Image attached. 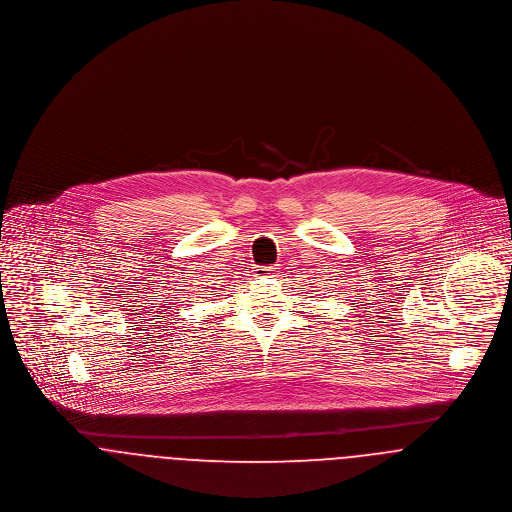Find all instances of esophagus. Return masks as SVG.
<instances>
[{
	"label": "esophagus",
	"instance_id": "obj_1",
	"mask_svg": "<svg viewBox=\"0 0 512 512\" xmlns=\"http://www.w3.org/2000/svg\"><path fill=\"white\" fill-rule=\"evenodd\" d=\"M273 275H275V267L257 265L255 271H253V277H257V279H267V277H273Z\"/></svg>",
	"mask_w": 512,
	"mask_h": 512
}]
</instances>
